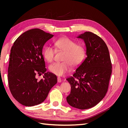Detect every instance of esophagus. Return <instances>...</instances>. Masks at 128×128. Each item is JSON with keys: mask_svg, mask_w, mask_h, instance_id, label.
I'll return each instance as SVG.
<instances>
[{"mask_svg": "<svg viewBox=\"0 0 128 128\" xmlns=\"http://www.w3.org/2000/svg\"><path fill=\"white\" fill-rule=\"evenodd\" d=\"M57 80H58V82L60 83L61 82V79L60 77H57Z\"/></svg>", "mask_w": 128, "mask_h": 128, "instance_id": "34e87169", "label": "esophagus"}]
</instances>
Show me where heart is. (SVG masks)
Masks as SVG:
<instances>
[{
    "label": "heart",
    "mask_w": 128,
    "mask_h": 128,
    "mask_svg": "<svg viewBox=\"0 0 128 128\" xmlns=\"http://www.w3.org/2000/svg\"><path fill=\"white\" fill-rule=\"evenodd\" d=\"M56 49L64 52L62 57L63 62H55L50 65L49 70L52 74L62 76L70 70L71 65L76 67L82 62L86 56V49L82 45L67 37L61 38L54 42ZM55 50L51 46L44 48L43 56L45 59L51 62L53 60Z\"/></svg>",
    "instance_id": "heart-1"
}]
</instances>
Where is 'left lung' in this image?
I'll return each mask as SVG.
<instances>
[{
    "label": "left lung",
    "instance_id": "left-lung-1",
    "mask_svg": "<svg viewBox=\"0 0 128 128\" xmlns=\"http://www.w3.org/2000/svg\"><path fill=\"white\" fill-rule=\"evenodd\" d=\"M76 38L84 41L86 57L72 76L66 79L71 86L67 102L73 107L86 110L96 106L106 96L112 64L107 46L100 37L86 32Z\"/></svg>",
    "mask_w": 128,
    "mask_h": 128
}]
</instances>
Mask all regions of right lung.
Returning a JSON list of instances; mask_svg holds the SVG:
<instances>
[{
	"label": "right lung",
	"instance_id": "right-lung-1",
	"mask_svg": "<svg viewBox=\"0 0 128 128\" xmlns=\"http://www.w3.org/2000/svg\"><path fill=\"white\" fill-rule=\"evenodd\" d=\"M53 34L40 29L23 33L11 48L8 69V81L13 97L23 105L33 106L43 102L50 90L57 83L56 76L46 72L42 56L45 42ZM44 74L38 80L36 75Z\"/></svg>",
	"mask_w": 128,
	"mask_h": 128
}]
</instances>
